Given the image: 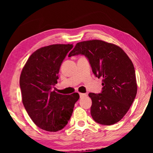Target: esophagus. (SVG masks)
Wrapping results in <instances>:
<instances>
[{
  "instance_id": "esophagus-1",
  "label": "esophagus",
  "mask_w": 153,
  "mask_h": 153,
  "mask_svg": "<svg viewBox=\"0 0 153 153\" xmlns=\"http://www.w3.org/2000/svg\"><path fill=\"white\" fill-rule=\"evenodd\" d=\"M79 95H80V97H85V96L87 95V94H85V93H79Z\"/></svg>"
}]
</instances>
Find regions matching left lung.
<instances>
[{
  "label": "left lung",
  "instance_id": "8db88e82",
  "mask_svg": "<svg viewBox=\"0 0 153 153\" xmlns=\"http://www.w3.org/2000/svg\"><path fill=\"white\" fill-rule=\"evenodd\" d=\"M77 55L85 56L95 76L102 78L101 93L88 94L93 120L104 125L118 123L128 111L137 93L131 60L118 46L98 39L77 43L68 56Z\"/></svg>",
  "mask_w": 153,
  "mask_h": 153
}]
</instances>
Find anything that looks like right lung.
<instances>
[{"label": "right lung", "instance_id": "right-lung-1", "mask_svg": "<svg viewBox=\"0 0 153 153\" xmlns=\"http://www.w3.org/2000/svg\"><path fill=\"white\" fill-rule=\"evenodd\" d=\"M72 45H52L32 53L21 73L22 102L39 128L57 131L68 124L79 95H62L53 91L60 65Z\"/></svg>", "mask_w": 153, "mask_h": 153}]
</instances>
